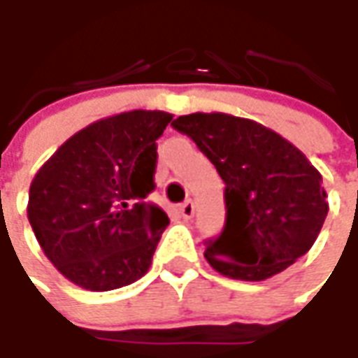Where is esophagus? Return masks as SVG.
I'll list each match as a JSON object with an SVG mask.
<instances>
[{"label":"esophagus","mask_w":358,"mask_h":358,"mask_svg":"<svg viewBox=\"0 0 358 358\" xmlns=\"http://www.w3.org/2000/svg\"><path fill=\"white\" fill-rule=\"evenodd\" d=\"M179 213H181V217H183L185 221H189V219L195 215V205H193V201H185V203L179 207Z\"/></svg>","instance_id":"esophagus-1"}]
</instances>
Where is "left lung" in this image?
Masks as SVG:
<instances>
[{"label":"left lung","instance_id":"left-lung-1","mask_svg":"<svg viewBox=\"0 0 358 358\" xmlns=\"http://www.w3.org/2000/svg\"><path fill=\"white\" fill-rule=\"evenodd\" d=\"M171 125L197 143L225 183V229L205 251L217 273L265 281L309 251L329 203L321 173L295 145L229 113H191Z\"/></svg>","mask_w":358,"mask_h":358}]
</instances>
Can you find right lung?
<instances>
[{"mask_svg":"<svg viewBox=\"0 0 358 358\" xmlns=\"http://www.w3.org/2000/svg\"><path fill=\"white\" fill-rule=\"evenodd\" d=\"M173 119L133 109L77 131L35 173L27 219L65 279L113 291L151 267L169 217L145 197L155 189L157 141Z\"/></svg>","mask_w":358,"mask_h":358,"instance_id":"right-lung-1","label":"right lung"}]
</instances>
